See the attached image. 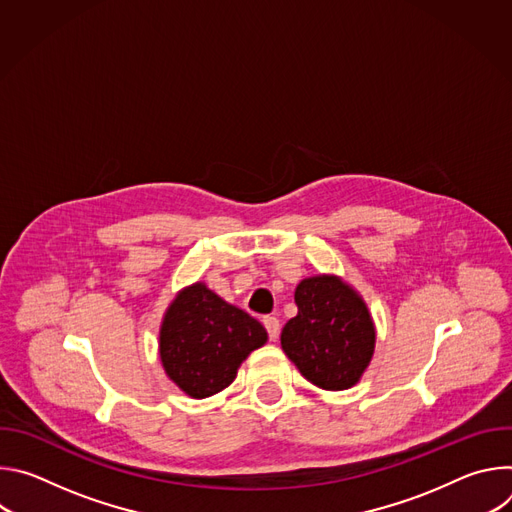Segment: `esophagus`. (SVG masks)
<instances>
[{"label": "esophagus", "instance_id": "esophagus-1", "mask_svg": "<svg viewBox=\"0 0 512 512\" xmlns=\"http://www.w3.org/2000/svg\"><path fill=\"white\" fill-rule=\"evenodd\" d=\"M263 324H265V328H267V332H269V338L275 340V338L279 336V330H281L279 320H277L275 316H265V318H263Z\"/></svg>", "mask_w": 512, "mask_h": 512}]
</instances>
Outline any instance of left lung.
Instances as JSON below:
<instances>
[{"label": "left lung", "instance_id": "left-lung-1", "mask_svg": "<svg viewBox=\"0 0 512 512\" xmlns=\"http://www.w3.org/2000/svg\"><path fill=\"white\" fill-rule=\"evenodd\" d=\"M298 316L281 330V348L324 391L354 387L375 354L377 330L367 302L338 275L306 277L296 287Z\"/></svg>", "mask_w": 512, "mask_h": 512}]
</instances>
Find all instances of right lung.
Segmentation results:
<instances>
[{
  "instance_id": "right-lung-1",
  "label": "right lung",
  "mask_w": 512,
  "mask_h": 512,
  "mask_svg": "<svg viewBox=\"0 0 512 512\" xmlns=\"http://www.w3.org/2000/svg\"><path fill=\"white\" fill-rule=\"evenodd\" d=\"M267 342V330L202 281L180 289L160 326V360L168 379L192 399L227 389L241 362Z\"/></svg>"
}]
</instances>
